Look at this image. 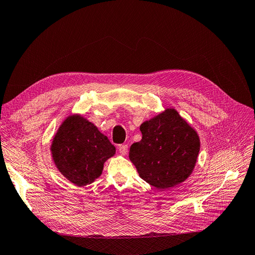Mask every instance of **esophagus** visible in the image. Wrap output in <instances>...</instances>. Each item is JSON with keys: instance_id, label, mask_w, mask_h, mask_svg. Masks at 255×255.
Returning a JSON list of instances; mask_svg holds the SVG:
<instances>
[{"instance_id": "esophagus-1", "label": "esophagus", "mask_w": 255, "mask_h": 255, "mask_svg": "<svg viewBox=\"0 0 255 255\" xmlns=\"http://www.w3.org/2000/svg\"><path fill=\"white\" fill-rule=\"evenodd\" d=\"M128 144H119L118 145V150L120 152V154H122V155H126V154L128 153Z\"/></svg>"}]
</instances>
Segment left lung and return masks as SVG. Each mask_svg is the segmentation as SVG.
Returning <instances> with one entry per match:
<instances>
[{
    "mask_svg": "<svg viewBox=\"0 0 255 255\" xmlns=\"http://www.w3.org/2000/svg\"><path fill=\"white\" fill-rule=\"evenodd\" d=\"M142 138L128 157L139 176L157 189L181 184L194 171L200 138L174 109H166L140 126Z\"/></svg>",
    "mask_w": 255,
    "mask_h": 255,
    "instance_id": "left-lung-1",
    "label": "left lung"
}]
</instances>
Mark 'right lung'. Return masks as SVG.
I'll return each instance as SVG.
<instances>
[{
  "mask_svg": "<svg viewBox=\"0 0 255 255\" xmlns=\"http://www.w3.org/2000/svg\"><path fill=\"white\" fill-rule=\"evenodd\" d=\"M58 171L76 186H86L102 174L105 161L116 148L94 123L81 115L67 117L51 144Z\"/></svg>",
  "mask_w": 255,
  "mask_h": 255,
  "instance_id": "1",
  "label": "right lung"
}]
</instances>
